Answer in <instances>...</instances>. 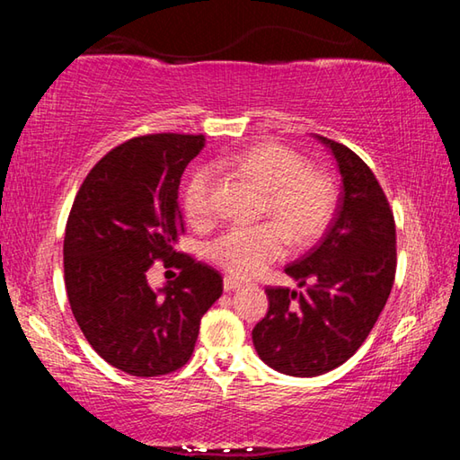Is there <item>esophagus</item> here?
<instances>
[{"instance_id": "obj_1", "label": "esophagus", "mask_w": 460, "mask_h": 460, "mask_svg": "<svg viewBox=\"0 0 460 460\" xmlns=\"http://www.w3.org/2000/svg\"><path fill=\"white\" fill-rule=\"evenodd\" d=\"M223 288H225V292L239 290L241 282H239V279H235V278H225V279H223Z\"/></svg>"}]
</instances>
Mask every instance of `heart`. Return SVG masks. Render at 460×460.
I'll return each instance as SVG.
<instances>
[{"instance_id":"heart-1","label":"heart","mask_w":460,"mask_h":460,"mask_svg":"<svg viewBox=\"0 0 460 460\" xmlns=\"http://www.w3.org/2000/svg\"><path fill=\"white\" fill-rule=\"evenodd\" d=\"M241 176L263 190L261 217L271 221L253 227H231L207 245L215 266L235 278H252L284 258L288 237L310 245L323 235L337 207V189L321 170L306 168L300 154L279 144H258L227 160ZM211 166H199L182 189L184 213L194 223L213 215Z\"/></svg>"}]
</instances>
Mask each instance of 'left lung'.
<instances>
[{
  "label": "left lung",
  "mask_w": 460,
  "mask_h": 460,
  "mask_svg": "<svg viewBox=\"0 0 460 460\" xmlns=\"http://www.w3.org/2000/svg\"><path fill=\"white\" fill-rule=\"evenodd\" d=\"M337 160L342 192L329 231L286 268L305 292L266 288L268 314L252 332L261 361L314 377L353 357L369 337L395 278V221L371 168L347 146L316 136Z\"/></svg>",
  "instance_id": "1"
}]
</instances>
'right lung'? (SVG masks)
<instances>
[{
	"instance_id": "obj_1",
	"label": "right lung",
	"mask_w": 460,
	"mask_h": 460,
	"mask_svg": "<svg viewBox=\"0 0 460 460\" xmlns=\"http://www.w3.org/2000/svg\"><path fill=\"white\" fill-rule=\"evenodd\" d=\"M205 136L147 134L107 152L76 192L65 231V284L76 324L103 359L136 377L184 367L200 318L223 294L215 268L177 258L184 233L178 186ZM177 260L174 261L173 258ZM181 274L146 286L155 261Z\"/></svg>"
}]
</instances>
